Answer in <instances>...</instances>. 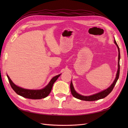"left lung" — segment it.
Here are the masks:
<instances>
[{
  "instance_id": "8db88e82",
  "label": "left lung",
  "mask_w": 128,
  "mask_h": 128,
  "mask_svg": "<svg viewBox=\"0 0 128 128\" xmlns=\"http://www.w3.org/2000/svg\"><path fill=\"white\" fill-rule=\"evenodd\" d=\"M114 43L116 44V45L117 46L118 48V69L116 73V76L115 79L114 80L113 83L112 84L111 86L108 88L107 89L104 90H103L102 91L100 92L99 93H97V94H93L90 96H82L78 94V93H77L76 91L75 90L74 88L72 83L71 82L70 83V91L72 95L73 96H74L75 98L80 99L81 100H84V101H95V100H97L99 99H101L102 98H105L106 96H107L108 94H109L110 93L112 92V91L113 90V89L114 87L115 86L116 83L117 82V80L118 79L119 77V75H120V48L118 45L117 44L116 42V40H114Z\"/></svg>"
}]
</instances>
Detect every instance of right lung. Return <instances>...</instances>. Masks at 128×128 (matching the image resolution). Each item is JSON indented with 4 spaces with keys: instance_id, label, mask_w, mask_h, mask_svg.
Here are the masks:
<instances>
[{
    "instance_id": "obj_1",
    "label": "right lung",
    "mask_w": 128,
    "mask_h": 128,
    "mask_svg": "<svg viewBox=\"0 0 128 128\" xmlns=\"http://www.w3.org/2000/svg\"><path fill=\"white\" fill-rule=\"evenodd\" d=\"M61 74L54 76L50 80L49 83L44 88L40 89V90H29V89L24 88L16 86L10 79V77L7 75V78L8 79L9 82L10 86L13 89V90L18 95H20L23 97L32 99H40L44 98L51 92L53 84L57 80Z\"/></svg>"
}]
</instances>
